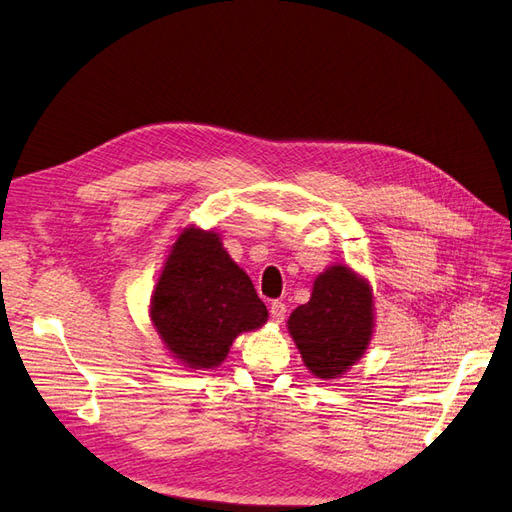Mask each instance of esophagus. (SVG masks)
Returning <instances> with one entry per match:
<instances>
[{"label": "esophagus", "mask_w": 512, "mask_h": 512, "mask_svg": "<svg viewBox=\"0 0 512 512\" xmlns=\"http://www.w3.org/2000/svg\"><path fill=\"white\" fill-rule=\"evenodd\" d=\"M269 314H271L273 322H277V324L284 322V318H286V305L282 301H273L271 307H269Z\"/></svg>", "instance_id": "1"}]
</instances>
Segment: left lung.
Masks as SVG:
<instances>
[{"label": "left lung", "instance_id": "8db88e82", "mask_svg": "<svg viewBox=\"0 0 512 512\" xmlns=\"http://www.w3.org/2000/svg\"><path fill=\"white\" fill-rule=\"evenodd\" d=\"M286 327L316 378H342L363 359L374 337V288L365 275L335 262L316 275L312 297L294 309Z\"/></svg>", "mask_w": 512, "mask_h": 512}]
</instances>
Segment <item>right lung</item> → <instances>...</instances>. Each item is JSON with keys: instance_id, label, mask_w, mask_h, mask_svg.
<instances>
[{"instance_id": "obj_1", "label": "right lung", "mask_w": 512, "mask_h": 512, "mask_svg": "<svg viewBox=\"0 0 512 512\" xmlns=\"http://www.w3.org/2000/svg\"><path fill=\"white\" fill-rule=\"evenodd\" d=\"M267 318V305L218 232L185 226L149 299V320L168 354L188 369H215L241 333Z\"/></svg>"}]
</instances>
